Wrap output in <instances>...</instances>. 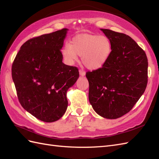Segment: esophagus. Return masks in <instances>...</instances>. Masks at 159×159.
Returning a JSON list of instances; mask_svg holds the SVG:
<instances>
[{
  "mask_svg": "<svg viewBox=\"0 0 159 159\" xmlns=\"http://www.w3.org/2000/svg\"><path fill=\"white\" fill-rule=\"evenodd\" d=\"M79 72H80V75L81 77H84V76H85V71H84L83 70H80Z\"/></svg>",
  "mask_w": 159,
  "mask_h": 159,
  "instance_id": "esophagus-1",
  "label": "esophagus"
}]
</instances>
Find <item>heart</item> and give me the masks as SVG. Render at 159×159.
Masks as SVG:
<instances>
[{
  "instance_id": "b5f03b06",
  "label": "heart",
  "mask_w": 159,
  "mask_h": 159,
  "mask_svg": "<svg viewBox=\"0 0 159 159\" xmlns=\"http://www.w3.org/2000/svg\"><path fill=\"white\" fill-rule=\"evenodd\" d=\"M111 52V43L104 35L81 34L66 43L61 55L67 64H73L81 56L84 65L89 70H98L105 65Z\"/></svg>"
}]
</instances>
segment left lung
<instances>
[{"instance_id":"8db88e82","label":"left lung","mask_w":159,"mask_h":159,"mask_svg":"<svg viewBox=\"0 0 159 159\" xmlns=\"http://www.w3.org/2000/svg\"><path fill=\"white\" fill-rule=\"evenodd\" d=\"M100 30L110 40L111 52L102 68L86 74L89 101L100 116L115 119L130 111L145 92L148 60L145 52L130 36Z\"/></svg>"}]
</instances>
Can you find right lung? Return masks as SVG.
Instances as JSON below:
<instances>
[{"label":"right lung","mask_w":159,"mask_h":159,"mask_svg":"<svg viewBox=\"0 0 159 159\" xmlns=\"http://www.w3.org/2000/svg\"><path fill=\"white\" fill-rule=\"evenodd\" d=\"M68 28L28 40L14 60L12 77L22 107L40 121L60 119L68 107L67 91L79 78L64 64L61 50Z\"/></svg>","instance_id":"add662e5"}]
</instances>
